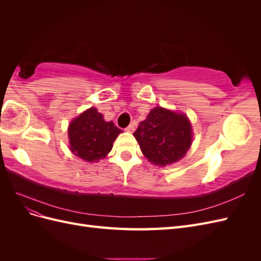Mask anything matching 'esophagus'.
<instances>
[{
  "label": "esophagus",
  "instance_id": "obj_1",
  "mask_svg": "<svg viewBox=\"0 0 261 261\" xmlns=\"http://www.w3.org/2000/svg\"><path fill=\"white\" fill-rule=\"evenodd\" d=\"M125 130L127 132V133H133L134 130H135V126H134V125H128L127 127L125 128Z\"/></svg>",
  "mask_w": 261,
  "mask_h": 261
}]
</instances>
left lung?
Instances as JSON below:
<instances>
[{
  "label": "left lung",
  "instance_id": "8db88e82",
  "mask_svg": "<svg viewBox=\"0 0 261 261\" xmlns=\"http://www.w3.org/2000/svg\"><path fill=\"white\" fill-rule=\"evenodd\" d=\"M147 159L164 167L183 158L193 143L191 122L183 113L155 107L134 133Z\"/></svg>",
  "mask_w": 261,
  "mask_h": 261
}]
</instances>
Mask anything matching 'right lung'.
<instances>
[{
  "label": "right lung",
  "mask_w": 261,
  "mask_h": 261,
  "mask_svg": "<svg viewBox=\"0 0 261 261\" xmlns=\"http://www.w3.org/2000/svg\"><path fill=\"white\" fill-rule=\"evenodd\" d=\"M120 133L113 122H106L96 108H90L68 126L69 150L87 162H97L111 151Z\"/></svg>",
  "instance_id": "add662e5"
}]
</instances>
